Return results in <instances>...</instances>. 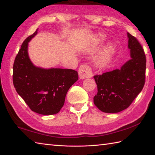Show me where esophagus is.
Segmentation results:
<instances>
[{"label":"esophagus","mask_w":155,"mask_h":155,"mask_svg":"<svg viewBox=\"0 0 155 155\" xmlns=\"http://www.w3.org/2000/svg\"><path fill=\"white\" fill-rule=\"evenodd\" d=\"M78 74L81 79L92 77L93 75L91 67L88 64H83L78 69Z\"/></svg>","instance_id":"esophagus-1"}]
</instances>
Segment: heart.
Returning <instances> with one entry per match:
<instances>
[{
	"instance_id": "b5f03b06",
	"label": "heart",
	"mask_w": 155,
	"mask_h": 155,
	"mask_svg": "<svg viewBox=\"0 0 155 155\" xmlns=\"http://www.w3.org/2000/svg\"><path fill=\"white\" fill-rule=\"evenodd\" d=\"M114 53V48L113 46L108 45L107 47L104 49V51L102 53L101 58L104 62H107L110 59Z\"/></svg>"
}]
</instances>
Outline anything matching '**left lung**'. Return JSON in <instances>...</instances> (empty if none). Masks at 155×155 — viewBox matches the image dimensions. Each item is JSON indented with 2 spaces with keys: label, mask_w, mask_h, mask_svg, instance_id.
<instances>
[{
  "label": "left lung",
  "mask_w": 155,
  "mask_h": 155,
  "mask_svg": "<svg viewBox=\"0 0 155 155\" xmlns=\"http://www.w3.org/2000/svg\"><path fill=\"white\" fill-rule=\"evenodd\" d=\"M131 59L120 69L94 76L97 94L94 103L104 113H117L130 106L145 83L146 56L137 39L127 32Z\"/></svg>",
  "instance_id": "8db88e82"
}]
</instances>
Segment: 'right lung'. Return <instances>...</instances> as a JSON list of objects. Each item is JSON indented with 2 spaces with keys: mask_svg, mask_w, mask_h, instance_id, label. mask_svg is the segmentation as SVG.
<instances>
[{
  "mask_svg": "<svg viewBox=\"0 0 155 155\" xmlns=\"http://www.w3.org/2000/svg\"><path fill=\"white\" fill-rule=\"evenodd\" d=\"M33 34L25 39L13 64V84L31 110L51 115L63 107L69 88L77 82L78 72L67 68L45 69L32 63L28 54V45Z\"/></svg>",
  "mask_w": 155,
  "mask_h": 155,
  "instance_id": "1",
  "label": "right lung"
}]
</instances>
